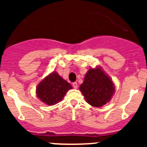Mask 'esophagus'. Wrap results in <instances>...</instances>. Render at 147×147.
I'll return each instance as SVG.
<instances>
[{
	"label": "esophagus",
	"instance_id": "esophagus-1",
	"mask_svg": "<svg viewBox=\"0 0 147 147\" xmlns=\"http://www.w3.org/2000/svg\"><path fill=\"white\" fill-rule=\"evenodd\" d=\"M72 86H73L74 88L77 89V88H78V83H77V82H73V83H72Z\"/></svg>",
	"mask_w": 147,
	"mask_h": 147
}]
</instances>
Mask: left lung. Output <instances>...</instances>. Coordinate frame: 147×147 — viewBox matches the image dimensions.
<instances>
[{"label": "left lung", "mask_w": 147, "mask_h": 147, "mask_svg": "<svg viewBox=\"0 0 147 147\" xmlns=\"http://www.w3.org/2000/svg\"><path fill=\"white\" fill-rule=\"evenodd\" d=\"M80 90L87 103L93 107H100L111 100L115 93V87L102 68L97 67L87 71Z\"/></svg>", "instance_id": "obj_1"}]
</instances>
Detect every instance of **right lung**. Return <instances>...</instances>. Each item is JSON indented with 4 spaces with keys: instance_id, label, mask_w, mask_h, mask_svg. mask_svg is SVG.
Returning <instances> with one entry per match:
<instances>
[{
    "instance_id": "1",
    "label": "right lung",
    "mask_w": 147,
    "mask_h": 147,
    "mask_svg": "<svg viewBox=\"0 0 147 147\" xmlns=\"http://www.w3.org/2000/svg\"><path fill=\"white\" fill-rule=\"evenodd\" d=\"M72 87L56 72L42 80L36 88L38 98L47 105H54L63 100L67 92Z\"/></svg>"
}]
</instances>
